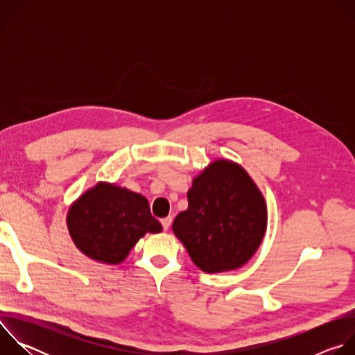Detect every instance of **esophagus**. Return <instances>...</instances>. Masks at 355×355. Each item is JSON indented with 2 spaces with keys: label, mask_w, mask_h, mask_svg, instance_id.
I'll return each instance as SVG.
<instances>
[{
  "label": "esophagus",
  "mask_w": 355,
  "mask_h": 355,
  "mask_svg": "<svg viewBox=\"0 0 355 355\" xmlns=\"http://www.w3.org/2000/svg\"><path fill=\"white\" fill-rule=\"evenodd\" d=\"M171 222H173V218H171V216L163 218V219H162V225H163V229H164V230H168V227H170Z\"/></svg>",
  "instance_id": "esophagus-1"
}]
</instances>
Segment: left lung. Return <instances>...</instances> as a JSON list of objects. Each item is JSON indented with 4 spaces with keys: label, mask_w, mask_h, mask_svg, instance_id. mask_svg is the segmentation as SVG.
<instances>
[{
    "label": "left lung",
    "mask_w": 355,
    "mask_h": 355,
    "mask_svg": "<svg viewBox=\"0 0 355 355\" xmlns=\"http://www.w3.org/2000/svg\"><path fill=\"white\" fill-rule=\"evenodd\" d=\"M267 230L266 199L247 171L219 159L196 175L188 208L177 215L173 232L193 264L208 274L243 267Z\"/></svg>",
    "instance_id": "left-lung-1"
}]
</instances>
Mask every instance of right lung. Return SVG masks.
Segmentation results:
<instances>
[{"label": "right lung", "mask_w": 355, "mask_h": 355, "mask_svg": "<svg viewBox=\"0 0 355 355\" xmlns=\"http://www.w3.org/2000/svg\"><path fill=\"white\" fill-rule=\"evenodd\" d=\"M66 220L76 247L103 264L122 263L146 233L163 230L143 195L111 182L85 191L71 204Z\"/></svg>", "instance_id": "right-lung-1"}]
</instances>
